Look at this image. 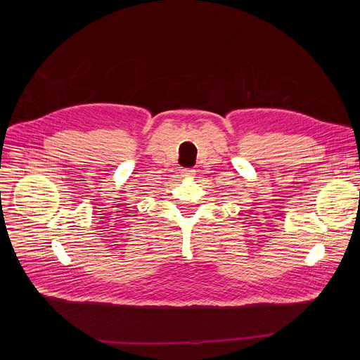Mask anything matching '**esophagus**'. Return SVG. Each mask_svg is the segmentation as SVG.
<instances>
[{"instance_id":"obj_1","label":"esophagus","mask_w":360,"mask_h":360,"mask_svg":"<svg viewBox=\"0 0 360 360\" xmlns=\"http://www.w3.org/2000/svg\"><path fill=\"white\" fill-rule=\"evenodd\" d=\"M195 169H182V174L184 176H188V178H193L195 176Z\"/></svg>"}]
</instances>
